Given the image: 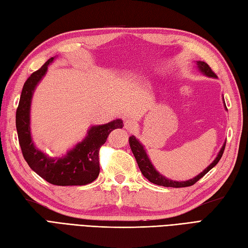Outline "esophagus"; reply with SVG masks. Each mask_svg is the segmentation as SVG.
Returning <instances> with one entry per match:
<instances>
[{
	"label": "esophagus",
	"instance_id": "1",
	"mask_svg": "<svg viewBox=\"0 0 248 248\" xmlns=\"http://www.w3.org/2000/svg\"><path fill=\"white\" fill-rule=\"evenodd\" d=\"M124 127L126 128V130H128V131L132 132V131L137 130V128H138V123L136 122V121H134V120L128 119V120L125 121Z\"/></svg>",
	"mask_w": 248,
	"mask_h": 248
}]
</instances>
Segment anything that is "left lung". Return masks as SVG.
<instances>
[{"instance_id":"left-lung-1","label":"left lung","mask_w":248,"mask_h":248,"mask_svg":"<svg viewBox=\"0 0 248 248\" xmlns=\"http://www.w3.org/2000/svg\"><path fill=\"white\" fill-rule=\"evenodd\" d=\"M197 65H198L199 70H200L205 76L210 77V78L217 77L215 72L211 70V68L208 66V64H206L205 62H202V61H197ZM225 107H226V105H225ZM225 144H226V142L222 146L221 150L219 152L218 155H217V158L214 160V162L211 163V164L207 168H205V170L201 173H199L197 177L192 178L188 181H182V182H179V181H172V180L167 179L164 176H162L160 172L156 171L155 168L152 164V162H150L146 152H145L144 146L140 143V141H139L135 136H131L129 138V145H130L131 152L135 155V158L138 163V166H139V168H140V170L143 173V176L146 178L149 182H152L154 184L160 185V186H165V187H176V188H179V187H187V186L194 185L202 177H204L205 174H206L211 170V168L218 164V162L220 161L223 153H224Z\"/></svg>"}]
</instances>
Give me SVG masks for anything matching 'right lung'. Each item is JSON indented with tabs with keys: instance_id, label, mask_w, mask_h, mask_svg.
Listing matches in <instances>:
<instances>
[{
	"instance_id": "1",
	"label": "right lung",
	"mask_w": 248,
	"mask_h": 248,
	"mask_svg": "<svg viewBox=\"0 0 248 248\" xmlns=\"http://www.w3.org/2000/svg\"><path fill=\"white\" fill-rule=\"evenodd\" d=\"M50 58L25 82L16 114L17 138L24 159L31 170L50 184L58 186L86 185L98 178L99 152L113 129L122 128V120L90 127L87 136L62 158H51L34 146L30 134V104L35 86L46 74Z\"/></svg>"
}]
</instances>
